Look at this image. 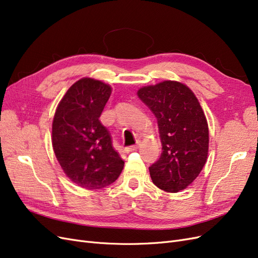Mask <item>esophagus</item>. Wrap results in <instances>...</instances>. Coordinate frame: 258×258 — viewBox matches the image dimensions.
Instances as JSON below:
<instances>
[{
    "instance_id": "esophagus-1",
    "label": "esophagus",
    "mask_w": 258,
    "mask_h": 258,
    "mask_svg": "<svg viewBox=\"0 0 258 258\" xmlns=\"http://www.w3.org/2000/svg\"><path fill=\"white\" fill-rule=\"evenodd\" d=\"M138 148H139V146H138V145L128 146V147L124 148V152H126V153H131V152H135V151H137Z\"/></svg>"
}]
</instances>
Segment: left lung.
Wrapping results in <instances>:
<instances>
[{"mask_svg": "<svg viewBox=\"0 0 258 258\" xmlns=\"http://www.w3.org/2000/svg\"><path fill=\"white\" fill-rule=\"evenodd\" d=\"M138 97L157 118L162 152L150 168L153 183L167 192L189 186L208 159L209 127L195 93L185 84L163 81L144 86Z\"/></svg>", "mask_w": 258, "mask_h": 258, "instance_id": "left-lung-1", "label": "left lung"}]
</instances>
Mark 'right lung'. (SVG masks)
<instances>
[{"label":"right lung","instance_id":"right-lung-1","mask_svg":"<svg viewBox=\"0 0 258 258\" xmlns=\"http://www.w3.org/2000/svg\"><path fill=\"white\" fill-rule=\"evenodd\" d=\"M112 93L103 82L84 77L68 89L52 120L51 142L66 175L86 189L114 183L124 162L99 117Z\"/></svg>","mask_w":258,"mask_h":258}]
</instances>
